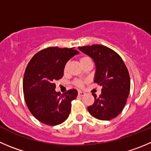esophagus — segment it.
<instances>
[{
    "instance_id": "obj_1",
    "label": "esophagus",
    "mask_w": 151,
    "mask_h": 151,
    "mask_svg": "<svg viewBox=\"0 0 151 151\" xmlns=\"http://www.w3.org/2000/svg\"><path fill=\"white\" fill-rule=\"evenodd\" d=\"M78 96H84V95H85V93H84V92H82V91H78Z\"/></svg>"
}]
</instances>
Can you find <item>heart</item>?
<instances>
[{
	"label": "heart",
	"mask_w": 151,
	"mask_h": 151,
	"mask_svg": "<svg viewBox=\"0 0 151 151\" xmlns=\"http://www.w3.org/2000/svg\"><path fill=\"white\" fill-rule=\"evenodd\" d=\"M88 59H90V58H88V57H87V56H84V57H82V58H81V59H80V61H81V63H82V62H84V61H87V60H88ZM64 70H65V71L67 70V66H66L65 68H64ZM74 84H75V85L76 86V87L81 88V87H84V81H82V80H81V79H77V80H76V81H75Z\"/></svg>",
	"instance_id": "obj_1"
}]
</instances>
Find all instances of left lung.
I'll list each match as a JSON object with an SVG mask.
<instances>
[{
	"instance_id": "1",
	"label": "left lung",
	"mask_w": 151,
	"mask_h": 151,
	"mask_svg": "<svg viewBox=\"0 0 151 151\" xmlns=\"http://www.w3.org/2000/svg\"><path fill=\"white\" fill-rule=\"evenodd\" d=\"M91 57L96 66L94 82L102 86L101 94L87 107L89 113L100 120H110L121 113L130 90L128 70L117 52L100 44L78 47Z\"/></svg>"
}]
</instances>
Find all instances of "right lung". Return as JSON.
Instances as JSON below:
<instances>
[{
  "mask_svg": "<svg viewBox=\"0 0 151 151\" xmlns=\"http://www.w3.org/2000/svg\"><path fill=\"white\" fill-rule=\"evenodd\" d=\"M74 48L44 49L27 64L23 80L24 99L30 113L43 124L64 122L70 115L71 101L78 96L75 89L61 95L55 90V81L62 78L67 62L78 53Z\"/></svg>",
  "mask_w": 151,
  "mask_h": 151,
  "instance_id": "obj_1",
  "label": "right lung"
}]
</instances>
